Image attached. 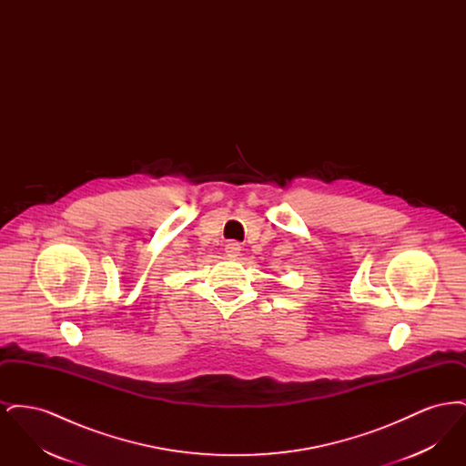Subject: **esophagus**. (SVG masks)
<instances>
[{
    "mask_svg": "<svg viewBox=\"0 0 466 466\" xmlns=\"http://www.w3.org/2000/svg\"><path fill=\"white\" fill-rule=\"evenodd\" d=\"M225 253H227V257H230V258L239 257V253H241V244L236 243V241H230V243L225 244Z\"/></svg>",
    "mask_w": 466,
    "mask_h": 466,
    "instance_id": "esophagus-1",
    "label": "esophagus"
}]
</instances>
